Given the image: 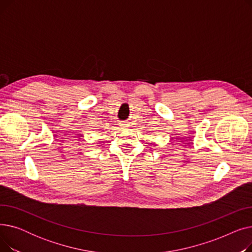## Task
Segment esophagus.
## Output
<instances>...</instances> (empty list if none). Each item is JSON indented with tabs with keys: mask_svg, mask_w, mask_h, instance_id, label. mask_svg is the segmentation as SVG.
Segmentation results:
<instances>
[{
	"mask_svg": "<svg viewBox=\"0 0 252 252\" xmlns=\"http://www.w3.org/2000/svg\"><path fill=\"white\" fill-rule=\"evenodd\" d=\"M121 126H122V128H127L128 125L126 123H121Z\"/></svg>",
	"mask_w": 252,
	"mask_h": 252,
	"instance_id": "obj_1",
	"label": "esophagus"
}]
</instances>
